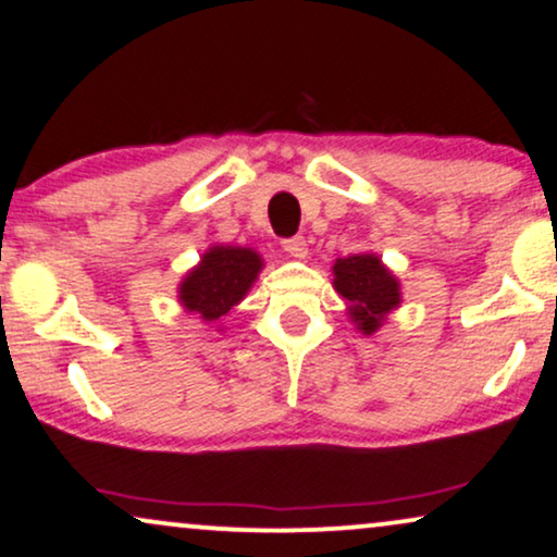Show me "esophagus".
Masks as SVG:
<instances>
[{"mask_svg": "<svg viewBox=\"0 0 557 557\" xmlns=\"http://www.w3.org/2000/svg\"><path fill=\"white\" fill-rule=\"evenodd\" d=\"M283 249L295 259H306L308 257V244H306V239H302V236H290V239H285Z\"/></svg>", "mask_w": 557, "mask_h": 557, "instance_id": "esophagus-1", "label": "esophagus"}]
</instances>
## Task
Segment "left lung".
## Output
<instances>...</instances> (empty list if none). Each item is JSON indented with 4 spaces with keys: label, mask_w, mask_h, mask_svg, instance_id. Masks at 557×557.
I'll return each mask as SVG.
<instances>
[{
    "label": "left lung",
    "mask_w": 557,
    "mask_h": 557,
    "mask_svg": "<svg viewBox=\"0 0 557 557\" xmlns=\"http://www.w3.org/2000/svg\"><path fill=\"white\" fill-rule=\"evenodd\" d=\"M331 272L333 290L346 302L348 321L364 336L380 331L392 310H397L403 302L399 280L374 251L341 257L333 262Z\"/></svg>",
    "instance_id": "obj_1"
}]
</instances>
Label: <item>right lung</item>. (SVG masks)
Segmentation results:
<instances>
[{
    "label": "right lung",
    "instance_id": "add662e5",
    "mask_svg": "<svg viewBox=\"0 0 557 557\" xmlns=\"http://www.w3.org/2000/svg\"><path fill=\"white\" fill-rule=\"evenodd\" d=\"M262 267V255L251 247L213 244L201 255V262L183 274L177 285V302L185 313L198 315L215 329L228 310L247 298ZM216 331H224V325Z\"/></svg>",
    "mask_w": 557,
    "mask_h": 557
}]
</instances>
